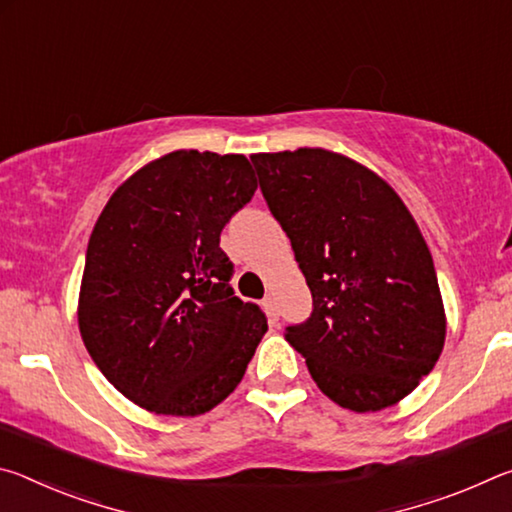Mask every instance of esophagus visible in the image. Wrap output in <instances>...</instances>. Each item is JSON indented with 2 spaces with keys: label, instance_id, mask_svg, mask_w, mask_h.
I'll list each match as a JSON object with an SVG mask.
<instances>
[{
  "label": "esophagus",
  "instance_id": "34e87169",
  "mask_svg": "<svg viewBox=\"0 0 512 512\" xmlns=\"http://www.w3.org/2000/svg\"><path fill=\"white\" fill-rule=\"evenodd\" d=\"M264 309H266L268 318H271V323H275V320H277V305H275V298L271 296V293H268V296L264 298Z\"/></svg>",
  "mask_w": 512,
  "mask_h": 512
}]
</instances>
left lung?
<instances>
[{
	"label": "left lung",
	"instance_id": "left-lung-1",
	"mask_svg": "<svg viewBox=\"0 0 512 512\" xmlns=\"http://www.w3.org/2000/svg\"><path fill=\"white\" fill-rule=\"evenodd\" d=\"M250 160L314 298L307 323L284 339L343 409L404 400L447 334L436 268L409 207L375 171L320 146Z\"/></svg>",
	"mask_w": 512,
	"mask_h": 512
}]
</instances>
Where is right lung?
<instances>
[{
	"label": "right lung",
	"instance_id": "1",
	"mask_svg": "<svg viewBox=\"0 0 512 512\" xmlns=\"http://www.w3.org/2000/svg\"><path fill=\"white\" fill-rule=\"evenodd\" d=\"M255 189L246 155L180 149L126 178L94 223L79 329L106 379L142 409L194 418L244 379L268 325L228 284L219 237Z\"/></svg>",
	"mask_w": 512,
	"mask_h": 512
}]
</instances>
